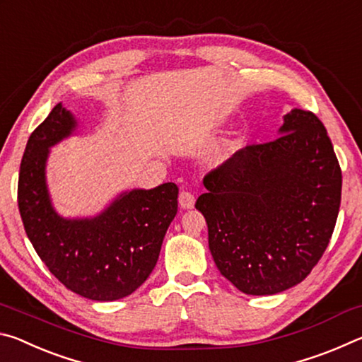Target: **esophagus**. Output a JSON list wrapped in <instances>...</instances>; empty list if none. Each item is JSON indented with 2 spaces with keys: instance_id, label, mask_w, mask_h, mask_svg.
Here are the masks:
<instances>
[{
  "instance_id": "34e87169",
  "label": "esophagus",
  "mask_w": 362,
  "mask_h": 362,
  "mask_svg": "<svg viewBox=\"0 0 362 362\" xmlns=\"http://www.w3.org/2000/svg\"><path fill=\"white\" fill-rule=\"evenodd\" d=\"M179 204L182 209H193L194 207V196L193 193L187 192V189H182L179 194Z\"/></svg>"
}]
</instances>
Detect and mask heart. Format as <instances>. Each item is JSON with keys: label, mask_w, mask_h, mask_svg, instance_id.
<instances>
[{"label": "heart", "mask_w": 362, "mask_h": 362, "mask_svg": "<svg viewBox=\"0 0 362 362\" xmlns=\"http://www.w3.org/2000/svg\"><path fill=\"white\" fill-rule=\"evenodd\" d=\"M231 151H233L231 144H223V145L217 146V148L212 151V156H211L212 161L214 163H223V161H226V159L230 158Z\"/></svg>", "instance_id": "obj_1"}]
</instances>
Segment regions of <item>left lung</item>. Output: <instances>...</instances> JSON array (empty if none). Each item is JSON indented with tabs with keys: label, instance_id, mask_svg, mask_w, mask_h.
I'll return each instance as SVG.
<instances>
[{
	"label": "left lung",
	"instance_id": "8db88e82",
	"mask_svg": "<svg viewBox=\"0 0 362 362\" xmlns=\"http://www.w3.org/2000/svg\"><path fill=\"white\" fill-rule=\"evenodd\" d=\"M279 137L249 145L204 177L196 209L218 272L247 296H273L308 276L339 216L341 170L317 116L293 108Z\"/></svg>",
	"mask_w": 362,
	"mask_h": 362
}]
</instances>
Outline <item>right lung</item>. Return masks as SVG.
Segmentation results:
<instances>
[{"mask_svg":"<svg viewBox=\"0 0 362 362\" xmlns=\"http://www.w3.org/2000/svg\"><path fill=\"white\" fill-rule=\"evenodd\" d=\"M78 122L57 103L30 136L19 174V211L30 243L66 289L113 302L142 286L155 268L177 214L179 188L168 182L119 193L94 217L66 218L54 209L46 182L51 146L75 134Z\"/></svg>","mask_w":362,"mask_h":362,"instance_id":"right-lung-1","label":"right lung"}]
</instances>
